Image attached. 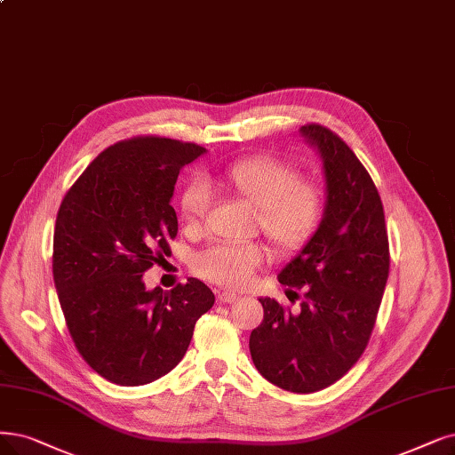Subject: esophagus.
<instances>
[{"instance_id": "1", "label": "esophagus", "mask_w": 455, "mask_h": 455, "mask_svg": "<svg viewBox=\"0 0 455 455\" xmlns=\"http://www.w3.org/2000/svg\"><path fill=\"white\" fill-rule=\"evenodd\" d=\"M218 299H220V302H228V304H231V302H235V300H239V295L231 293V291H222V293L218 295Z\"/></svg>"}]
</instances>
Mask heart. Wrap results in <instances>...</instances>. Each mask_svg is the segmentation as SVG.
Listing matches in <instances>:
<instances>
[{
  "mask_svg": "<svg viewBox=\"0 0 455 455\" xmlns=\"http://www.w3.org/2000/svg\"><path fill=\"white\" fill-rule=\"evenodd\" d=\"M205 180L256 209L261 233L282 253L302 248L321 222L323 190L314 180L300 179L297 168L280 158L246 156L205 175ZM205 209L207 196L199 185H190L180 194L179 211L188 226L202 222ZM263 259L265 248L258 243H222L207 248L196 267L214 283L244 287Z\"/></svg>",
  "mask_w": 455,
  "mask_h": 455,
  "instance_id": "b5f03b06",
  "label": "heart"
}]
</instances>
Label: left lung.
Listing matches in <instances>:
<instances>
[{
	"label": "left lung",
	"mask_w": 455,
	"mask_h": 455,
	"mask_svg": "<svg viewBox=\"0 0 455 455\" xmlns=\"http://www.w3.org/2000/svg\"><path fill=\"white\" fill-rule=\"evenodd\" d=\"M300 134L323 158L324 212L312 239L278 275L280 283L304 291L300 310L259 299L265 315L250 334V355L272 385L312 394L334 385L364 353L390 251L380 196L349 145L317 123L300 126Z\"/></svg>",
	"instance_id": "8db88e82"
}]
</instances>
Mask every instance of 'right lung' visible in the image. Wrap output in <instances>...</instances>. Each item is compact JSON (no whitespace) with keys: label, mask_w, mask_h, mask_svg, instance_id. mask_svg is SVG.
<instances>
[{"label":"right lung","mask_w":455,"mask_h":455,"mask_svg":"<svg viewBox=\"0 0 455 455\" xmlns=\"http://www.w3.org/2000/svg\"><path fill=\"white\" fill-rule=\"evenodd\" d=\"M205 149L138 136L104 149L65 194L53 229V283L78 353L121 387L153 383L185 356L196 321L214 304L197 278L145 289L143 272L170 253L179 172Z\"/></svg>","instance_id":"obj_1"}]
</instances>
